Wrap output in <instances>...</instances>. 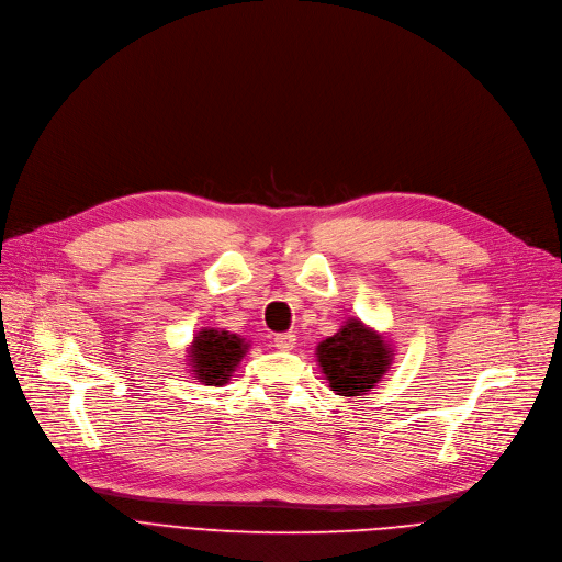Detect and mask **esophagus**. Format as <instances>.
Listing matches in <instances>:
<instances>
[{
  "label": "esophagus",
  "mask_w": 562,
  "mask_h": 562,
  "mask_svg": "<svg viewBox=\"0 0 562 562\" xmlns=\"http://www.w3.org/2000/svg\"><path fill=\"white\" fill-rule=\"evenodd\" d=\"M294 342H296V336H294V334H279V336L274 338V347L281 349V351H290V349L294 347Z\"/></svg>",
  "instance_id": "34e87169"
}]
</instances>
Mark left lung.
<instances>
[{
	"label": "left lung",
	"instance_id": "1",
	"mask_svg": "<svg viewBox=\"0 0 562 562\" xmlns=\"http://www.w3.org/2000/svg\"><path fill=\"white\" fill-rule=\"evenodd\" d=\"M317 362L336 394L362 397L387 372L392 349L379 331L351 317L336 336L317 345Z\"/></svg>",
	"mask_w": 562,
	"mask_h": 562
}]
</instances>
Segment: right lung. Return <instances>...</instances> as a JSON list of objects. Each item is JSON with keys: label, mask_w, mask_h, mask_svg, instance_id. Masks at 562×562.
I'll list each match as a JSON object with an SVG mask.
<instances>
[{"label": "right lung", "mask_w": 562, "mask_h": 562, "mask_svg": "<svg viewBox=\"0 0 562 562\" xmlns=\"http://www.w3.org/2000/svg\"><path fill=\"white\" fill-rule=\"evenodd\" d=\"M249 345L238 334L217 331V328H202L194 336L188 353L194 376L206 385H222L228 381L231 372H236L240 358L247 353Z\"/></svg>", "instance_id": "obj_1"}]
</instances>
